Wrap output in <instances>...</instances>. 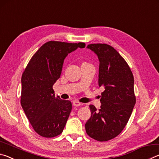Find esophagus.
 Masks as SVG:
<instances>
[{"mask_svg": "<svg viewBox=\"0 0 159 159\" xmlns=\"http://www.w3.org/2000/svg\"><path fill=\"white\" fill-rule=\"evenodd\" d=\"M73 105L75 106V107H79V106L82 105V103H80V102L75 100V101L73 102Z\"/></svg>", "mask_w": 159, "mask_h": 159, "instance_id": "1", "label": "esophagus"}]
</instances>
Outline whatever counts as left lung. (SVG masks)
I'll list each match as a JSON object with an SVG mask.
<instances>
[{
    "mask_svg": "<svg viewBox=\"0 0 159 159\" xmlns=\"http://www.w3.org/2000/svg\"><path fill=\"white\" fill-rule=\"evenodd\" d=\"M87 48L98 55V83L104 90L100 109L90 105L91 117L85 123V130L90 138L105 142L121 133L130 117L136 102L134 77L125 60L111 45L94 43Z\"/></svg>",
    "mask_w": 159,
    "mask_h": 159,
    "instance_id": "left-lung-1",
    "label": "left lung"
}]
</instances>
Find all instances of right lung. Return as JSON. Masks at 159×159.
<instances>
[{
  "instance_id": "add662e5",
  "label": "right lung",
  "mask_w": 159,
  "mask_h": 159,
  "mask_svg": "<svg viewBox=\"0 0 159 159\" xmlns=\"http://www.w3.org/2000/svg\"><path fill=\"white\" fill-rule=\"evenodd\" d=\"M84 43L48 41L38 50L21 76V105L36 133L54 138L64 130L71 102L55 96L52 86L60 79L64 59Z\"/></svg>"
}]
</instances>
